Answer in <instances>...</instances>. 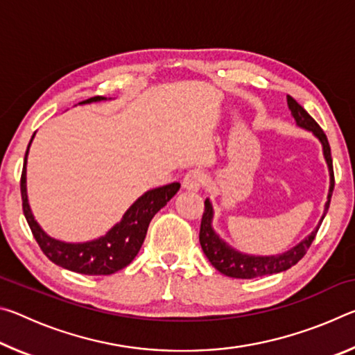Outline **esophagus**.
<instances>
[{
  "label": "esophagus",
  "instance_id": "obj_1",
  "mask_svg": "<svg viewBox=\"0 0 355 355\" xmlns=\"http://www.w3.org/2000/svg\"><path fill=\"white\" fill-rule=\"evenodd\" d=\"M205 173H203L200 169H192L188 173H186L183 178V188L189 189V191H199L203 183H205Z\"/></svg>",
  "mask_w": 355,
  "mask_h": 355
}]
</instances>
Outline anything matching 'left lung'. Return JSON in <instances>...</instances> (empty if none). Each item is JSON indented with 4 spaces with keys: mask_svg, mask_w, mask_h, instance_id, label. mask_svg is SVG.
I'll return each mask as SVG.
<instances>
[{
    "mask_svg": "<svg viewBox=\"0 0 355 355\" xmlns=\"http://www.w3.org/2000/svg\"><path fill=\"white\" fill-rule=\"evenodd\" d=\"M288 107L293 114L294 120L299 125L300 128H305L313 133L318 139H320L322 146V153L324 158H326V163L329 167V175H330V188H329V196L326 207H324V214L320 220V224L315 228L310 235L302 239L297 245H294L293 249L284 252L280 255H271V257H260V255H248L243 254L236 249H233L232 245H228L224 239H220L218 233L213 230L211 220H213V207L209 199L205 200V211L202 216L200 222V233H199V241L202 245L203 254L207 255L209 263L222 272L227 277L233 279H255V277H263V275H271L277 274L282 271H286L291 266H294L300 258L307 254L309 248L313 243L318 230H320V225L326 216L329 205H330V197H332L334 186H335V178H334V166H332V156H330V146L327 141V136L321 130L320 125L315 122V119L310 116V114L300 106L296 100L288 95L286 97Z\"/></svg>",
    "mask_w": 355,
    "mask_h": 355,
    "instance_id": "8db88e82",
    "label": "left lung"
}]
</instances>
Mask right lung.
Returning <instances> with one entry per match:
<instances>
[{
	"instance_id": "1",
	"label": "right lung",
	"mask_w": 355,
	"mask_h": 355,
	"mask_svg": "<svg viewBox=\"0 0 355 355\" xmlns=\"http://www.w3.org/2000/svg\"><path fill=\"white\" fill-rule=\"evenodd\" d=\"M106 100L105 97H92L81 101L84 103H94V101ZM34 137V135H33ZM31 141L28 144L25 153V164L20 178V191L23 202V213L28 220V225L31 228L33 235L37 241L42 252L58 266L69 271H73L84 275H111L120 271L125 266L135 260V257L139 252L141 245L146 239L147 228L153 216L169 202L180 189V183H171L161 188H155L147 191L141 196L127 213L123 214L122 220L114 225L105 236L87 243H64L48 236L42 230L37 220L34 219L31 208L28 203L26 192V159Z\"/></svg>"
}]
</instances>
